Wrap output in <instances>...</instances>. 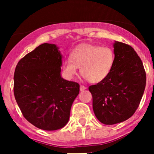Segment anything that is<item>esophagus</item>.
Masks as SVG:
<instances>
[{
	"label": "esophagus",
	"instance_id": "esophagus-1",
	"mask_svg": "<svg viewBox=\"0 0 154 154\" xmlns=\"http://www.w3.org/2000/svg\"><path fill=\"white\" fill-rule=\"evenodd\" d=\"M80 91H84L85 89H86V87L83 86V85H81V86H80Z\"/></svg>",
	"mask_w": 154,
	"mask_h": 154
}]
</instances>
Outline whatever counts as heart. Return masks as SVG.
<instances>
[{
	"mask_svg": "<svg viewBox=\"0 0 154 154\" xmlns=\"http://www.w3.org/2000/svg\"><path fill=\"white\" fill-rule=\"evenodd\" d=\"M115 53L108 46L85 45L74 50L70 58L66 59L62 69L66 77L71 79L77 74V68L80 74L88 82L97 83L108 77L115 64Z\"/></svg>",
	"mask_w": 154,
	"mask_h": 154,
	"instance_id": "obj_1",
	"label": "heart"
}]
</instances>
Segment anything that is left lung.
Listing matches in <instances>:
<instances>
[{"instance_id":"left-lung-1","label":"left lung","mask_w":154,"mask_h":154,"mask_svg":"<svg viewBox=\"0 0 154 154\" xmlns=\"http://www.w3.org/2000/svg\"><path fill=\"white\" fill-rule=\"evenodd\" d=\"M115 64L108 77L88 90L96 118L107 125L125 122L139 106L146 85L143 63L133 48L114 43Z\"/></svg>"}]
</instances>
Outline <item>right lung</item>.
Here are the masks:
<instances>
[{
	"instance_id": "right-lung-1",
	"label": "right lung",
	"mask_w": 154,
	"mask_h": 154,
	"mask_svg": "<svg viewBox=\"0 0 154 154\" xmlns=\"http://www.w3.org/2000/svg\"><path fill=\"white\" fill-rule=\"evenodd\" d=\"M62 56L44 43L19 60L14 74V95L23 116L41 130H56L68 123L79 83L60 75Z\"/></svg>"
}]
</instances>
